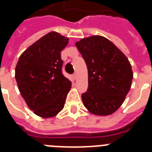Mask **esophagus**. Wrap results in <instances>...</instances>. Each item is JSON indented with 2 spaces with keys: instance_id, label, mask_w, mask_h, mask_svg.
Masks as SVG:
<instances>
[{
  "instance_id": "34e87169",
  "label": "esophagus",
  "mask_w": 152,
  "mask_h": 152,
  "mask_svg": "<svg viewBox=\"0 0 152 152\" xmlns=\"http://www.w3.org/2000/svg\"><path fill=\"white\" fill-rule=\"evenodd\" d=\"M72 77H73L74 80H76V79H77V75H76V74H74V75H72Z\"/></svg>"
}]
</instances>
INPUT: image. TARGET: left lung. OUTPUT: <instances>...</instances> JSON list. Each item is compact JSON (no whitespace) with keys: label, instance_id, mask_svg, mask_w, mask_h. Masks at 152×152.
Here are the masks:
<instances>
[{"label":"left lung","instance_id":"8db88e82","mask_svg":"<svg viewBox=\"0 0 152 152\" xmlns=\"http://www.w3.org/2000/svg\"><path fill=\"white\" fill-rule=\"evenodd\" d=\"M88 71V88L81 94L93 114L107 116L116 111L131 88L133 74L128 58L105 37L93 36L76 43Z\"/></svg>","mask_w":152,"mask_h":152}]
</instances>
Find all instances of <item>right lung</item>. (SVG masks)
Masks as SVG:
<instances>
[{"label": "right lung", "instance_id": "obj_1", "mask_svg": "<svg viewBox=\"0 0 152 152\" xmlns=\"http://www.w3.org/2000/svg\"><path fill=\"white\" fill-rule=\"evenodd\" d=\"M68 39L56 32L47 33L23 52L15 69L19 91L29 108L43 118L64 108L72 82L62 74L61 52Z\"/></svg>", "mask_w": 152, "mask_h": 152}]
</instances>
